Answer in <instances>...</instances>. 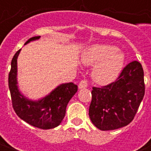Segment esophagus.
I'll return each instance as SVG.
<instances>
[{"label": "esophagus", "mask_w": 151, "mask_h": 151, "mask_svg": "<svg viewBox=\"0 0 151 151\" xmlns=\"http://www.w3.org/2000/svg\"><path fill=\"white\" fill-rule=\"evenodd\" d=\"M87 85H88L87 81H86V80H82V81H81V82H79L78 88L79 89L86 88V87H87Z\"/></svg>", "instance_id": "1"}]
</instances>
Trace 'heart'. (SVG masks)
I'll return each instance as SVG.
<instances>
[{
  "label": "heart",
  "instance_id": "1",
  "mask_svg": "<svg viewBox=\"0 0 151 151\" xmlns=\"http://www.w3.org/2000/svg\"><path fill=\"white\" fill-rule=\"evenodd\" d=\"M81 61L85 65H95L92 78L99 84L114 82L123 69L124 56L111 45H94L83 52Z\"/></svg>",
  "mask_w": 151,
  "mask_h": 151
}]
</instances>
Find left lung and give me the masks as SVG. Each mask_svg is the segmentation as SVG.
<instances>
[{"mask_svg": "<svg viewBox=\"0 0 151 151\" xmlns=\"http://www.w3.org/2000/svg\"><path fill=\"white\" fill-rule=\"evenodd\" d=\"M92 89L89 116L95 127L106 131L126 126L133 120L145 95L142 66L133 60L115 82Z\"/></svg>", "mask_w": 151, "mask_h": 151, "instance_id": "1", "label": "left lung"}]
</instances>
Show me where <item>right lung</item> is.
<instances>
[{
	"label": "right lung",
	"mask_w": 151,
	"mask_h": 151,
	"mask_svg": "<svg viewBox=\"0 0 151 151\" xmlns=\"http://www.w3.org/2000/svg\"><path fill=\"white\" fill-rule=\"evenodd\" d=\"M40 38V36L31 38L25 44ZM20 51L21 49L18 50L13 57L11 69L9 73V88L13 108L22 120L32 126L42 129L57 127L65 116L68 103L78 91V86L73 82L63 83L54 89L49 95L37 101L26 98L19 91L17 82V59Z\"/></svg>",
	"instance_id": "obj_1"
}]
</instances>
